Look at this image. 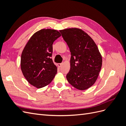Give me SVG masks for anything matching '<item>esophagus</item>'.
<instances>
[{
  "instance_id": "obj_1",
  "label": "esophagus",
  "mask_w": 126,
  "mask_h": 126,
  "mask_svg": "<svg viewBox=\"0 0 126 126\" xmlns=\"http://www.w3.org/2000/svg\"><path fill=\"white\" fill-rule=\"evenodd\" d=\"M62 64H63V63H58V66L59 67H61V66H62Z\"/></svg>"
}]
</instances>
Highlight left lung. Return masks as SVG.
Wrapping results in <instances>:
<instances>
[{
    "label": "left lung",
    "instance_id": "obj_1",
    "mask_svg": "<svg viewBox=\"0 0 126 126\" xmlns=\"http://www.w3.org/2000/svg\"><path fill=\"white\" fill-rule=\"evenodd\" d=\"M71 52L68 81L76 89L83 90L92 86L99 74L102 57L93 39L82 30L68 28L59 30Z\"/></svg>",
    "mask_w": 126,
    "mask_h": 126
}]
</instances>
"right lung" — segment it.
Masks as SVG:
<instances>
[{"instance_id": "obj_1", "label": "right lung", "mask_w": 126, "mask_h": 126, "mask_svg": "<svg viewBox=\"0 0 126 126\" xmlns=\"http://www.w3.org/2000/svg\"><path fill=\"white\" fill-rule=\"evenodd\" d=\"M55 29H43L31 37L22 52L21 69L28 82L37 88L50 83L57 72L51 58L52 44L60 37Z\"/></svg>"}]
</instances>
